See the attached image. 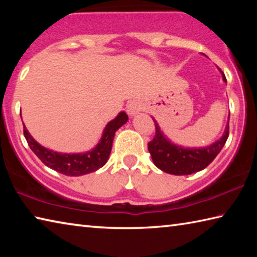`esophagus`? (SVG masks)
I'll return each instance as SVG.
<instances>
[{
	"mask_svg": "<svg viewBox=\"0 0 257 257\" xmlns=\"http://www.w3.org/2000/svg\"><path fill=\"white\" fill-rule=\"evenodd\" d=\"M142 110H143L142 103L139 102V101H136V99H134V101L129 102V103L127 104V111H128V113H129V114L132 115V116L138 114V113L141 112Z\"/></svg>",
	"mask_w": 257,
	"mask_h": 257,
	"instance_id": "esophagus-1",
	"label": "esophagus"
}]
</instances>
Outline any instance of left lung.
<instances>
[{
  "instance_id": "obj_1",
  "label": "left lung",
  "mask_w": 257,
  "mask_h": 257,
  "mask_svg": "<svg viewBox=\"0 0 257 257\" xmlns=\"http://www.w3.org/2000/svg\"><path fill=\"white\" fill-rule=\"evenodd\" d=\"M221 75H222L223 81L227 82L222 71H221ZM152 119L155 122L156 129L153 141L149 143V151L152 160L160 170L175 176L191 175V173L205 169L220 153L229 136L228 116V123L225 125L222 137L219 141L208 146L199 147V149L182 147L172 143L161 130L156 120L154 118Z\"/></svg>"
}]
</instances>
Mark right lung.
Wrapping results in <instances>:
<instances>
[{"label": "right lung", "instance_id": "right-lung-1", "mask_svg": "<svg viewBox=\"0 0 257 257\" xmlns=\"http://www.w3.org/2000/svg\"><path fill=\"white\" fill-rule=\"evenodd\" d=\"M127 121V113L121 111L114 119L105 125L98 144L94 149L84 152V153H59V152L46 149L35 141L25 124L24 135L30 150L46 167L53 169L62 175L78 177L95 172L107 162L115 132Z\"/></svg>", "mask_w": 257, "mask_h": 257}]
</instances>
